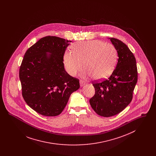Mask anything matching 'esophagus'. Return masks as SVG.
<instances>
[{"label":"esophagus","mask_w":156,"mask_h":156,"mask_svg":"<svg viewBox=\"0 0 156 156\" xmlns=\"http://www.w3.org/2000/svg\"><path fill=\"white\" fill-rule=\"evenodd\" d=\"M80 86H81V87H83V86L85 84V83L83 81H82V80H80Z\"/></svg>","instance_id":"34e87169"}]
</instances>
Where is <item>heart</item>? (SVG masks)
I'll list each match as a JSON object with an SVG mask.
<instances>
[{
    "mask_svg": "<svg viewBox=\"0 0 156 156\" xmlns=\"http://www.w3.org/2000/svg\"><path fill=\"white\" fill-rule=\"evenodd\" d=\"M72 52L64 55V64L67 73L74 76L83 68L84 78L92 76L102 80L113 73L118 59V52L113 45L100 40L83 41L71 47Z\"/></svg>",
    "mask_w": 156,
    "mask_h": 156,
    "instance_id": "b5f03b06",
    "label": "heart"
}]
</instances>
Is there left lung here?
Listing matches in <instances>:
<instances>
[{
	"mask_svg": "<svg viewBox=\"0 0 156 156\" xmlns=\"http://www.w3.org/2000/svg\"><path fill=\"white\" fill-rule=\"evenodd\" d=\"M110 39L118 54L116 67L108 79L93 82L95 94L89 99L94 111L107 118L118 114L131 102L138 74L136 58L128 47L117 38Z\"/></svg>",
	"mask_w": 156,
	"mask_h": 156,
	"instance_id": "1",
	"label": "left lung"
}]
</instances>
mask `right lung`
Masks as SVG:
<instances>
[{
    "label": "right lung",
    "mask_w": 156,
    "mask_h": 156,
    "mask_svg": "<svg viewBox=\"0 0 156 156\" xmlns=\"http://www.w3.org/2000/svg\"><path fill=\"white\" fill-rule=\"evenodd\" d=\"M71 42L56 36L43 37L24 55L19 69L22 96L41 115H59L71 94L80 87L79 80L68 74L64 66V55Z\"/></svg>",
    "instance_id": "1"
}]
</instances>
